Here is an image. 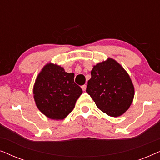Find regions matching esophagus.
Segmentation results:
<instances>
[{"instance_id":"1","label":"esophagus","mask_w":160,"mask_h":160,"mask_svg":"<svg viewBox=\"0 0 160 160\" xmlns=\"http://www.w3.org/2000/svg\"><path fill=\"white\" fill-rule=\"evenodd\" d=\"M82 90L83 91H85L86 90V89H87V85H82Z\"/></svg>"}]
</instances>
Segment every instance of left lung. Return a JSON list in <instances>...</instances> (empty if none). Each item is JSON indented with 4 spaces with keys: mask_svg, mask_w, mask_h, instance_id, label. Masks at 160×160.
Returning <instances> with one entry per match:
<instances>
[{
    "mask_svg": "<svg viewBox=\"0 0 160 160\" xmlns=\"http://www.w3.org/2000/svg\"><path fill=\"white\" fill-rule=\"evenodd\" d=\"M87 84V92L98 108L110 117L124 114L133 101L135 88L130 76L111 58L94 65Z\"/></svg>",
    "mask_w": 160,
    "mask_h": 160,
    "instance_id": "1",
    "label": "left lung"
}]
</instances>
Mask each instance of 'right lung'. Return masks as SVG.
I'll return each instance as SVG.
<instances>
[{
	"label": "right lung",
	"instance_id": "obj_1",
	"mask_svg": "<svg viewBox=\"0 0 160 160\" xmlns=\"http://www.w3.org/2000/svg\"><path fill=\"white\" fill-rule=\"evenodd\" d=\"M33 98L37 108L51 119L62 120L73 111L82 89L74 82V73L49 62L35 81Z\"/></svg>",
	"mask_w": 160,
	"mask_h": 160
}]
</instances>
